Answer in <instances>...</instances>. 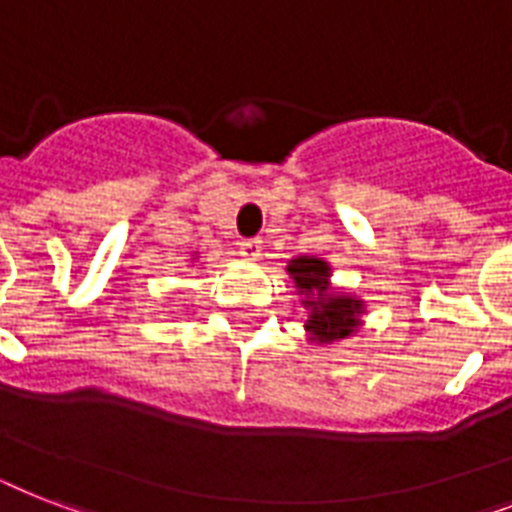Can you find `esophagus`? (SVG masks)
<instances>
[{
    "label": "esophagus",
    "mask_w": 512,
    "mask_h": 512,
    "mask_svg": "<svg viewBox=\"0 0 512 512\" xmlns=\"http://www.w3.org/2000/svg\"><path fill=\"white\" fill-rule=\"evenodd\" d=\"M239 247H241V255L247 257V260H257V257H260V252H263V241H260V239H244Z\"/></svg>",
    "instance_id": "esophagus-1"
}]
</instances>
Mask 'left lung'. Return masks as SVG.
Listing matches in <instances>:
<instances>
[{"label": "left lung", "mask_w": 512, "mask_h": 512, "mask_svg": "<svg viewBox=\"0 0 512 512\" xmlns=\"http://www.w3.org/2000/svg\"><path fill=\"white\" fill-rule=\"evenodd\" d=\"M289 276L295 279L297 289L305 292L303 305L311 308L305 329L311 340L335 342L356 332L361 300L345 295H329V265L319 257H297L289 260Z\"/></svg>", "instance_id": "left-lung-1"}]
</instances>
